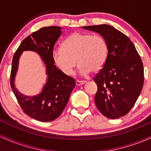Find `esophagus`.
I'll return each instance as SVG.
<instances>
[{
	"label": "esophagus",
	"mask_w": 151,
	"mask_h": 151,
	"mask_svg": "<svg viewBox=\"0 0 151 151\" xmlns=\"http://www.w3.org/2000/svg\"><path fill=\"white\" fill-rule=\"evenodd\" d=\"M86 80H77L76 81V84L77 85H81V84H84V83H86Z\"/></svg>",
	"instance_id": "obj_1"
}]
</instances>
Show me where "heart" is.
Segmentation results:
<instances>
[{"label": "heart", "mask_w": 151, "mask_h": 151, "mask_svg": "<svg viewBox=\"0 0 151 151\" xmlns=\"http://www.w3.org/2000/svg\"><path fill=\"white\" fill-rule=\"evenodd\" d=\"M109 46L106 40L99 35L74 32L62 44V48L53 52L54 62L66 75L74 74L79 65V72L86 75L90 72H97L106 62Z\"/></svg>", "instance_id": "b5f03b06"}]
</instances>
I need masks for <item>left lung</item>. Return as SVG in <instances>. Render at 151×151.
I'll use <instances>...</instances> for the list:
<instances>
[{"label": "left lung", "instance_id": "1", "mask_svg": "<svg viewBox=\"0 0 151 151\" xmlns=\"http://www.w3.org/2000/svg\"><path fill=\"white\" fill-rule=\"evenodd\" d=\"M82 27L101 35L109 46L106 62L93 79L97 85L96 107L109 119L124 116L134 106L143 88L141 57L131 40L112 26L104 24Z\"/></svg>", "mask_w": 151, "mask_h": 151}]
</instances>
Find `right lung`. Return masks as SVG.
Instances as JSON below:
<instances>
[{
	"instance_id": "obj_1",
	"label": "right lung",
	"mask_w": 151,
	"mask_h": 151,
	"mask_svg": "<svg viewBox=\"0 0 151 151\" xmlns=\"http://www.w3.org/2000/svg\"><path fill=\"white\" fill-rule=\"evenodd\" d=\"M61 35V27L58 26L44 27L32 32L22 40L12 61L10 81L17 101L24 113L42 122L54 121L61 115L75 86V79L59 70L53 60L54 46ZM25 50L36 51L41 57L48 76L43 91L34 97L22 95L14 85L19 58Z\"/></svg>"
}]
</instances>
